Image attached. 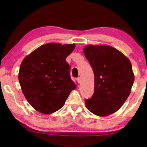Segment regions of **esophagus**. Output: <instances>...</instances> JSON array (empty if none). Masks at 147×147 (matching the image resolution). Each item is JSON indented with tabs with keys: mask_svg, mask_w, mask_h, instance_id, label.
<instances>
[{
	"mask_svg": "<svg viewBox=\"0 0 147 147\" xmlns=\"http://www.w3.org/2000/svg\"><path fill=\"white\" fill-rule=\"evenodd\" d=\"M76 80H77V82H78V83L80 84V82H81V78H80V77L77 78Z\"/></svg>",
	"mask_w": 147,
	"mask_h": 147,
	"instance_id": "1",
	"label": "esophagus"
}]
</instances>
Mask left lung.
I'll list each match as a JSON object with an SVG mask.
<instances>
[{"instance_id":"left-lung-1","label":"left lung","mask_w":147,"mask_h":147,"mask_svg":"<svg viewBox=\"0 0 147 147\" xmlns=\"http://www.w3.org/2000/svg\"><path fill=\"white\" fill-rule=\"evenodd\" d=\"M94 73V93L85 99L87 109L98 116L119 109L130 94L134 74L129 60L110 46L88 45L83 49Z\"/></svg>"}]
</instances>
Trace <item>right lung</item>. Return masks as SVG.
<instances>
[{
    "label": "right lung",
    "mask_w": 147,
    "mask_h": 147,
    "mask_svg": "<svg viewBox=\"0 0 147 147\" xmlns=\"http://www.w3.org/2000/svg\"><path fill=\"white\" fill-rule=\"evenodd\" d=\"M74 44L47 43L24 59L18 79L26 100L41 113L49 114L63 107L76 85L65 59Z\"/></svg>",
    "instance_id": "add662e5"
}]
</instances>
